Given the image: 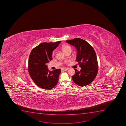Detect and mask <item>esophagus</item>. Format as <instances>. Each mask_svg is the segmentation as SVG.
Masks as SVG:
<instances>
[{"mask_svg":"<svg viewBox=\"0 0 126 126\" xmlns=\"http://www.w3.org/2000/svg\"><path fill=\"white\" fill-rule=\"evenodd\" d=\"M69 69H68V68H63L62 69V70L63 71H67V70H68Z\"/></svg>","mask_w":126,"mask_h":126,"instance_id":"34e87169","label":"esophagus"}]
</instances>
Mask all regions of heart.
<instances>
[{
  "label": "heart",
  "mask_w": 126,
  "mask_h": 126,
  "mask_svg": "<svg viewBox=\"0 0 126 126\" xmlns=\"http://www.w3.org/2000/svg\"><path fill=\"white\" fill-rule=\"evenodd\" d=\"M62 49H63V50L64 51V52H67L68 51H69V50H71L72 48H71V47L70 46L66 45L63 46ZM55 50H54L53 52H52V55H55Z\"/></svg>",
  "instance_id": "1"
}]
</instances>
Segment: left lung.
<instances>
[{"label":"left lung","instance_id":"8db88e82","mask_svg":"<svg viewBox=\"0 0 126 126\" xmlns=\"http://www.w3.org/2000/svg\"><path fill=\"white\" fill-rule=\"evenodd\" d=\"M66 42L74 46L77 50L76 60L81 69H76L72 76L75 83L81 87L90 84L95 79L98 71V65L96 52L93 48L85 40L79 38L67 40Z\"/></svg>","mask_w":126,"mask_h":126}]
</instances>
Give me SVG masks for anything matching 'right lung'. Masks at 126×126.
Instances as JSON below:
<instances>
[{
	"mask_svg": "<svg viewBox=\"0 0 126 126\" xmlns=\"http://www.w3.org/2000/svg\"><path fill=\"white\" fill-rule=\"evenodd\" d=\"M61 41L42 43L33 49L28 61V71L34 82L39 87L51 90L58 82L60 69L50 71L46 65L52 59V52Z\"/></svg>",
	"mask_w": 126,
	"mask_h": 126,
	"instance_id": "1",
	"label": "right lung"
}]
</instances>
